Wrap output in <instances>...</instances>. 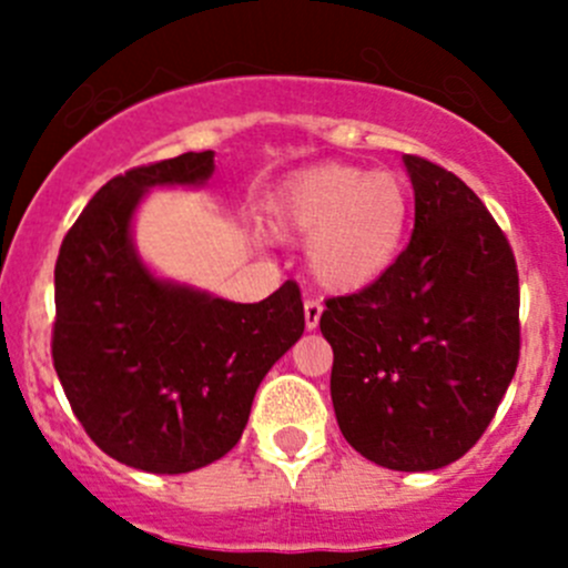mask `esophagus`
Returning a JSON list of instances; mask_svg holds the SVG:
<instances>
[{
    "label": "esophagus",
    "instance_id": "obj_1",
    "mask_svg": "<svg viewBox=\"0 0 568 568\" xmlns=\"http://www.w3.org/2000/svg\"><path fill=\"white\" fill-rule=\"evenodd\" d=\"M321 313H324V305H321L318 300L305 302V326L307 329H316L318 321H321Z\"/></svg>",
    "mask_w": 568,
    "mask_h": 568
}]
</instances>
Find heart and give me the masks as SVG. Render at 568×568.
I'll list each match as a JSON object with an SVG mask.
<instances>
[{"label": "heart", "mask_w": 568, "mask_h": 568, "mask_svg": "<svg viewBox=\"0 0 568 568\" xmlns=\"http://www.w3.org/2000/svg\"><path fill=\"white\" fill-rule=\"evenodd\" d=\"M409 214V189L398 175L324 164L280 189L272 203V231L280 239H307L313 280L332 294H352L393 266Z\"/></svg>", "instance_id": "b5f03b06"}]
</instances>
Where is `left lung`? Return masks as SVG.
Masks as SVG:
<instances>
[{"label":"left lung","mask_w":568,"mask_h":568,"mask_svg":"<svg viewBox=\"0 0 568 568\" xmlns=\"http://www.w3.org/2000/svg\"><path fill=\"white\" fill-rule=\"evenodd\" d=\"M409 247L359 294L332 296L321 335L343 437L379 467L428 473L462 459L519 363V277L508 239L448 170L404 156Z\"/></svg>","instance_id":"obj_1"}]
</instances>
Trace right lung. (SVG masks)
Returning <instances> with one entry per match:
<instances>
[{
	"label": "right lung",
	"mask_w": 568,
	"mask_h": 568,
	"mask_svg": "<svg viewBox=\"0 0 568 568\" xmlns=\"http://www.w3.org/2000/svg\"><path fill=\"white\" fill-rule=\"evenodd\" d=\"M214 151L112 178L62 239L51 357L73 415L106 456L192 473L242 439L263 376L305 332L296 283L255 305L162 280L131 236L145 192L205 186Z\"/></svg>",
	"instance_id": "1"
}]
</instances>
